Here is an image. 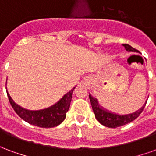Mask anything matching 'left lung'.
Instances as JSON below:
<instances>
[{
	"label": "left lung",
	"instance_id": "obj_1",
	"mask_svg": "<svg viewBox=\"0 0 156 156\" xmlns=\"http://www.w3.org/2000/svg\"><path fill=\"white\" fill-rule=\"evenodd\" d=\"M123 46L124 47L126 51L137 52L136 49L132 48L129 44H123ZM89 99L91 102L92 108H93L95 118L97 119V120L100 124H103L104 126L108 128L119 127V126L129 124V123L134 120L142 113L144 106L146 105V102H147V100H146L144 105L140 108H139L138 110L133 112V113H129V114H126V115H118L116 113L108 111L107 109L103 108L102 106H100L98 104V99L94 98L91 94H89Z\"/></svg>",
	"mask_w": 156,
	"mask_h": 156
}]
</instances>
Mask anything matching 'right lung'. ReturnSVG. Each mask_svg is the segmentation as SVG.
<instances>
[{"mask_svg":"<svg viewBox=\"0 0 156 156\" xmlns=\"http://www.w3.org/2000/svg\"><path fill=\"white\" fill-rule=\"evenodd\" d=\"M75 87L67 93L56 104L50 107L40 110H29L16 105L7 93L8 99L13 109L23 120L30 124L41 128L56 127L61 124L66 118V114L69 109L72 100V94Z\"/></svg>","mask_w":156,"mask_h":156,"instance_id":"obj_1","label":"right lung"}]
</instances>
